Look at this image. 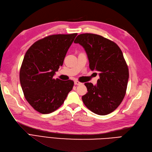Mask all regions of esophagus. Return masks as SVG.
Wrapping results in <instances>:
<instances>
[{"label": "esophagus", "mask_w": 152, "mask_h": 152, "mask_svg": "<svg viewBox=\"0 0 152 152\" xmlns=\"http://www.w3.org/2000/svg\"><path fill=\"white\" fill-rule=\"evenodd\" d=\"M75 85H82V83L81 82H80V81L76 80V81H75Z\"/></svg>", "instance_id": "obj_1"}]
</instances>
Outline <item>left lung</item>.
<instances>
[{"label":"left lung","mask_w":152,"mask_h":152,"mask_svg":"<svg viewBox=\"0 0 152 152\" xmlns=\"http://www.w3.org/2000/svg\"><path fill=\"white\" fill-rule=\"evenodd\" d=\"M83 47L91 71L99 72L95 86L86 83L88 92L82 96L85 106L94 113L105 115L114 111L126 95L129 69L119 47L109 39L93 33L78 35L74 42Z\"/></svg>","instance_id":"left-lung-1"}]
</instances>
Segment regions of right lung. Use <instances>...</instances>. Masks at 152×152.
<instances>
[{"label": "right lung", "instance_id": "add662e5", "mask_svg": "<svg viewBox=\"0 0 152 152\" xmlns=\"http://www.w3.org/2000/svg\"><path fill=\"white\" fill-rule=\"evenodd\" d=\"M77 33L52 35L37 41L28 48L19 72L23 94L33 108L50 114L63 104L74 81L53 78L63 64L66 53Z\"/></svg>", "mask_w": 152, "mask_h": 152}]
</instances>
